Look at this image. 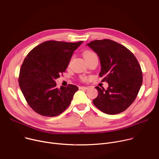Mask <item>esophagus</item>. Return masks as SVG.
<instances>
[{
    "instance_id": "obj_1",
    "label": "esophagus",
    "mask_w": 159,
    "mask_h": 159,
    "mask_svg": "<svg viewBox=\"0 0 159 159\" xmlns=\"http://www.w3.org/2000/svg\"><path fill=\"white\" fill-rule=\"evenodd\" d=\"M80 89H84V90H87V89H88V87H85V86H80V88H79Z\"/></svg>"
}]
</instances>
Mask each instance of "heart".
Listing matches in <instances>:
<instances>
[{
	"mask_svg": "<svg viewBox=\"0 0 159 159\" xmlns=\"http://www.w3.org/2000/svg\"><path fill=\"white\" fill-rule=\"evenodd\" d=\"M84 57H85V59H88V58L92 57L93 56H96L97 55L95 54L94 53L91 52H86L84 54ZM84 79H86V78H84Z\"/></svg>",
	"mask_w": 159,
	"mask_h": 159,
	"instance_id": "obj_1",
	"label": "heart"
}]
</instances>
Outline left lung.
<instances>
[{"mask_svg": "<svg viewBox=\"0 0 159 159\" xmlns=\"http://www.w3.org/2000/svg\"><path fill=\"white\" fill-rule=\"evenodd\" d=\"M87 45L98 56L99 76L109 84L106 90L95 87L98 94L93 103L105 114L123 112L134 102L142 85L143 74L138 61L128 48L110 39L94 40Z\"/></svg>", "mask_w": 159, "mask_h": 159, "instance_id": "obj_1", "label": "left lung"}]
</instances>
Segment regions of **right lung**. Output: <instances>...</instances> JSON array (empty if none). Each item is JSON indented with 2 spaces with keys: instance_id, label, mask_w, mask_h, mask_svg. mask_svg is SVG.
Masks as SVG:
<instances>
[{
  "instance_id": "add662e5",
  "label": "right lung",
  "mask_w": 159,
  "mask_h": 159,
  "mask_svg": "<svg viewBox=\"0 0 159 159\" xmlns=\"http://www.w3.org/2000/svg\"><path fill=\"white\" fill-rule=\"evenodd\" d=\"M83 41H47L32 50L20 70L19 86L29 106L38 114L53 117L65 111L78 87H56V79L68 66L73 53Z\"/></svg>"
}]
</instances>
